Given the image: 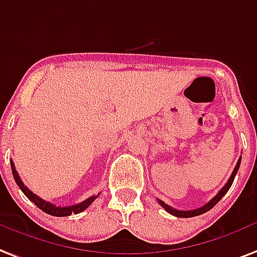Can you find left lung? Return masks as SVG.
<instances>
[{"instance_id": "1", "label": "left lung", "mask_w": 257, "mask_h": 257, "mask_svg": "<svg viewBox=\"0 0 257 257\" xmlns=\"http://www.w3.org/2000/svg\"><path fill=\"white\" fill-rule=\"evenodd\" d=\"M240 163H241V159H238L237 164H236V167H234V170H233L232 175H230V178H229V181L226 182V185L222 187V189L218 191V194L215 195V197H213V198L209 201V202L206 203V205H203L202 207H198V209H194V210H178V209H174V207L168 206L167 203H164L163 201H160V199H158L160 203V206L164 207V210L168 211L170 214L175 215V217H181V218H190V217H195V215H199V214H203V213H206V211H209L213 206H215L217 203L220 202V199L224 197L225 194L228 193V190L230 189V186H232L233 181H234V176H236V174H237L238 168H240Z\"/></svg>"}]
</instances>
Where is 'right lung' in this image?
I'll list each match as a JSON object with an SVG mask.
<instances>
[{
  "mask_svg": "<svg viewBox=\"0 0 257 257\" xmlns=\"http://www.w3.org/2000/svg\"><path fill=\"white\" fill-rule=\"evenodd\" d=\"M11 167L16 183H17V186L21 189V191L25 194V197H28L39 209H42V210L44 211V213H47V214L55 215V217H67V215L71 214H78V213H81V211H83L85 209H87V207L94 202V199L98 197V195H93V197H90V198H87L86 201H82L81 203H76V205H72V206H56V205H52L51 202H47V201L42 199L40 197H37L36 194H33L32 191L23 183V181L20 179L19 172L16 171L15 163H13L12 160Z\"/></svg>",
  "mask_w": 257,
  "mask_h": 257,
  "instance_id": "obj_1",
  "label": "right lung"
}]
</instances>
